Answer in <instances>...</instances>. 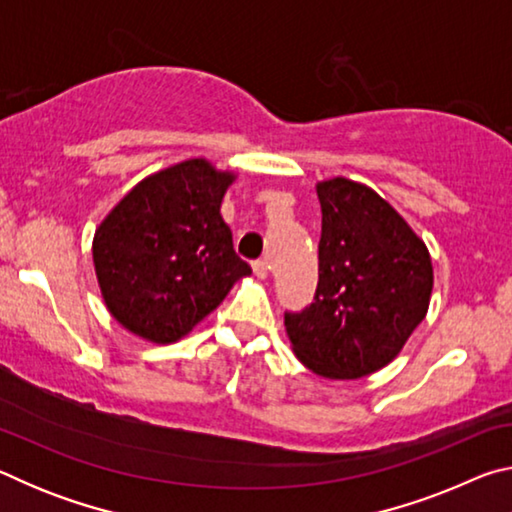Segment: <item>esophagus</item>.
Segmentation results:
<instances>
[{
  "label": "esophagus",
  "mask_w": 512,
  "mask_h": 512,
  "mask_svg": "<svg viewBox=\"0 0 512 512\" xmlns=\"http://www.w3.org/2000/svg\"><path fill=\"white\" fill-rule=\"evenodd\" d=\"M253 271H255L257 277H262V280H264V277L268 275V262H266V259H257V262H253Z\"/></svg>",
  "instance_id": "34e87169"
}]
</instances>
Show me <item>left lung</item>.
<instances>
[{"label":"left lung","instance_id":"left-lung-1","mask_svg":"<svg viewBox=\"0 0 512 512\" xmlns=\"http://www.w3.org/2000/svg\"><path fill=\"white\" fill-rule=\"evenodd\" d=\"M323 212L314 302L284 314L305 366L359 379L388 366L429 309L433 266L424 241L370 187L348 178L316 185Z\"/></svg>","mask_w":512,"mask_h":512}]
</instances>
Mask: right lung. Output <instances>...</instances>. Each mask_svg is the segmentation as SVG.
Instances as JSON below:
<instances>
[{
	"label": "right lung",
	"instance_id": "add662e5",
	"mask_svg": "<svg viewBox=\"0 0 512 512\" xmlns=\"http://www.w3.org/2000/svg\"><path fill=\"white\" fill-rule=\"evenodd\" d=\"M235 173L185 160L135 185L94 232V271L119 325L173 343L221 305L250 266L221 216Z\"/></svg>",
	"mask_w": 512,
	"mask_h": 512
}]
</instances>
